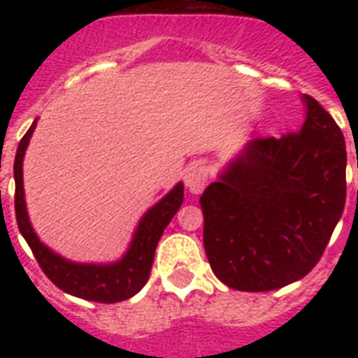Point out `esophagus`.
<instances>
[{
  "mask_svg": "<svg viewBox=\"0 0 358 358\" xmlns=\"http://www.w3.org/2000/svg\"><path fill=\"white\" fill-rule=\"evenodd\" d=\"M184 182L187 185V189L196 195V193H201L206 187L208 171L204 167H201V165H191V167L185 169Z\"/></svg>",
  "mask_w": 358,
  "mask_h": 358,
  "instance_id": "obj_1",
  "label": "esophagus"
}]
</instances>
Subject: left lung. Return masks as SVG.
Wrapping results in <instances>:
<instances>
[{
    "label": "left lung",
    "instance_id": "8db88e82",
    "mask_svg": "<svg viewBox=\"0 0 358 358\" xmlns=\"http://www.w3.org/2000/svg\"><path fill=\"white\" fill-rule=\"evenodd\" d=\"M305 122L252 139L201 196L204 249L215 277L239 292L299 280L322 258L345 206V141L308 94Z\"/></svg>",
    "mask_w": 358,
    "mask_h": 358
}]
</instances>
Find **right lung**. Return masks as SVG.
<instances>
[{"label":"right lung","mask_w":358,"mask_h":358,"mask_svg":"<svg viewBox=\"0 0 358 358\" xmlns=\"http://www.w3.org/2000/svg\"><path fill=\"white\" fill-rule=\"evenodd\" d=\"M36 128L31 124L27 134L22 137L14 157V208H16V223L20 234L24 236L27 245L33 250L38 266L46 277L52 280L64 294L74 295L85 301L96 303H119L139 294L150 277L152 262L156 255L157 241L162 238L163 230L167 229L174 213L184 202V184L178 182L167 195L150 206L143 213L139 223L135 227L131 241L122 256L113 262H74L64 258L59 252L52 250L33 230L29 221L27 204H25L24 191V156L29 146L31 135Z\"/></svg>","instance_id":"obj_1"}]
</instances>
